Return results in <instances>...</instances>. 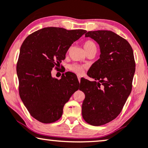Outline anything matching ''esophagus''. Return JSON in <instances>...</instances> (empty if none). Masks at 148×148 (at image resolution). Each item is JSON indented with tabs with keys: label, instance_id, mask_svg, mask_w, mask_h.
<instances>
[{
	"label": "esophagus",
	"instance_id": "obj_1",
	"mask_svg": "<svg viewBox=\"0 0 148 148\" xmlns=\"http://www.w3.org/2000/svg\"><path fill=\"white\" fill-rule=\"evenodd\" d=\"M80 78H81V77H80V76H78V81H79V82L80 80Z\"/></svg>",
	"mask_w": 148,
	"mask_h": 148
}]
</instances>
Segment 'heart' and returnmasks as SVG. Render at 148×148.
<instances>
[{
    "instance_id": "1",
    "label": "heart",
    "mask_w": 148,
    "mask_h": 148,
    "mask_svg": "<svg viewBox=\"0 0 148 148\" xmlns=\"http://www.w3.org/2000/svg\"><path fill=\"white\" fill-rule=\"evenodd\" d=\"M94 46H95V45L94 44V42H92V41H90V40H87L84 43V48L85 50L88 49V48H90V47H92ZM68 68H69V70H70V71L76 73V74H78V75L82 74V73L84 72V69H85V67L84 66H82V65H80V64H71L69 66Z\"/></svg>"
}]
</instances>
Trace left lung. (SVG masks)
<instances>
[{"instance_id":"obj_1","label":"left lung","mask_w":148,"mask_h":148,"mask_svg":"<svg viewBox=\"0 0 148 148\" xmlns=\"http://www.w3.org/2000/svg\"><path fill=\"white\" fill-rule=\"evenodd\" d=\"M98 43L99 59L87 72L93 81L80 80V90L85 95L82 115L86 123L100 126L110 123L121 113L132 89L135 62L128 41L112 31H89Z\"/></svg>"}]
</instances>
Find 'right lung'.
<instances>
[{
  "mask_svg": "<svg viewBox=\"0 0 148 148\" xmlns=\"http://www.w3.org/2000/svg\"><path fill=\"white\" fill-rule=\"evenodd\" d=\"M86 32L45 27L29 34L21 45L17 64L19 95L30 115L40 123L60 119L65 103L78 89L74 73L66 72L58 80L51 70L60 66L72 43Z\"/></svg>",
  "mask_w": 148,
  "mask_h": 148,
  "instance_id": "right-lung-1",
  "label": "right lung"
}]
</instances>
